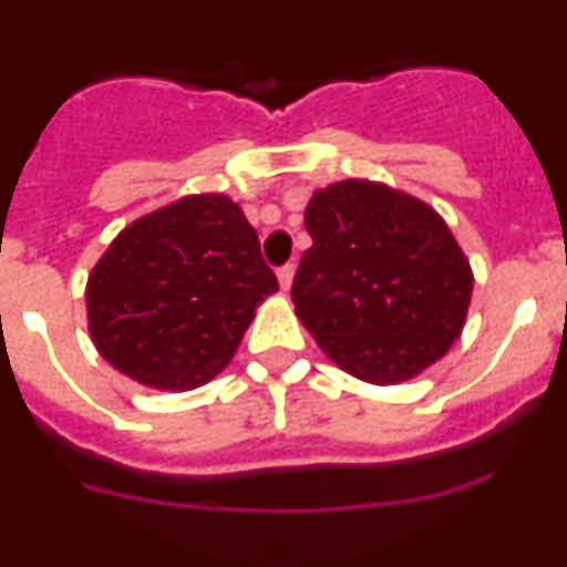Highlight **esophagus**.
Listing matches in <instances>:
<instances>
[{
  "label": "esophagus",
  "mask_w": 567,
  "mask_h": 567,
  "mask_svg": "<svg viewBox=\"0 0 567 567\" xmlns=\"http://www.w3.org/2000/svg\"><path fill=\"white\" fill-rule=\"evenodd\" d=\"M292 275H295L292 264H284V267H278V280H280V289H284V292L292 287Z\"/></svg>",
  "instance_id": "34e87169"
}]
</instances>
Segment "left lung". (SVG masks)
<instances>
[{
  "instance_id": "obj_1",
  "label": "left lung",
  "mask_w": 567,
  "mask_h": 567,
  "mask_svg": "<svg viewBox=\"0 0 567 567\" xmlns=\"http://www.w3.org/2000/svg\"><path fill=\"white\" fill-rule=\"evenodd\" d=\"M307 233L295 312L340 369L400 383L449 352L474 278L432 207L383 184L338 182L312 195Z\"/></svg>"
}]
</instances>
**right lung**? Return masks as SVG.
<instances>
[{
  "label": "right lung",
  "mask_w": 567,
  "mask_h": 567,
  "mask_svg": "<svg viewBox=\"0 0 567 567\" xmlns=\"http://www.w3.org/2000/svg\"><path fill=\"white\" fill-rule=\"evenodd\" d=\"M275 289L238 204L193 195L110 244L87 280L90 334L127 378L187 392L233 360L255 307Z\"/></svg>",
  "instance_id": "1"
}]
</instances>
